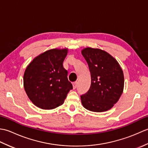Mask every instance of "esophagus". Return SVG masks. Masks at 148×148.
<instances>
[{"mask_svg":"<svg viewBox=\"0 0 148 148\" xmlns=\"http://www.w3.org/2000/svg\"><path fill=\"white\" fill-rule=\"evenodd\" d=\"M77 81H75V82L72 83V86H73V88H74V89L76 88V87H77Z\"/></svg>","mask_w":148,"mask_h":148,"instance_id":"1","label":"esophagus"}]
</instances>
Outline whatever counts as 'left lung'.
<instances>
[{
    "mask_svg": "<svg viewBox=\"0 0 148 148\" xmlns=\"http://www.w3.org/2000/svg\"><path fill=\"white\" fill-rule=\"evenodd\" d=\"M81 54L88 65L91 86L81 96L82 105L90 111L111 109L118 101L124 88V75L118 61L104 50L87 47Z\"/></svg>",
    "mask_w": 148,
    "mask_h": 148,
    "instance_id": "8db88e82",
    "label": "left lung"
}]
</instances>
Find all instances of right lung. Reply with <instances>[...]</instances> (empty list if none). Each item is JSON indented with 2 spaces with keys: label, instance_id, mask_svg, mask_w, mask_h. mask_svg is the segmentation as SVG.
Instances as JSON below:
<instances>
[{
  "label": "right lung",
  "instance_id": "obj_1",
  "mask_svg": "<svg viewBox=\"0 0 148 148\" xmlns=\"http://www.w3.org/2000/svg\"><path fill=\"white\" fill-rule=\"evenodd\" d=\"M68 48L47 50L28 65L23 75V86L34 105L42 109L61 106L72 85L63 66Z\"/></svg>",
  "mask_w": 148,
  "mask_h": 148
}]
</instances>
